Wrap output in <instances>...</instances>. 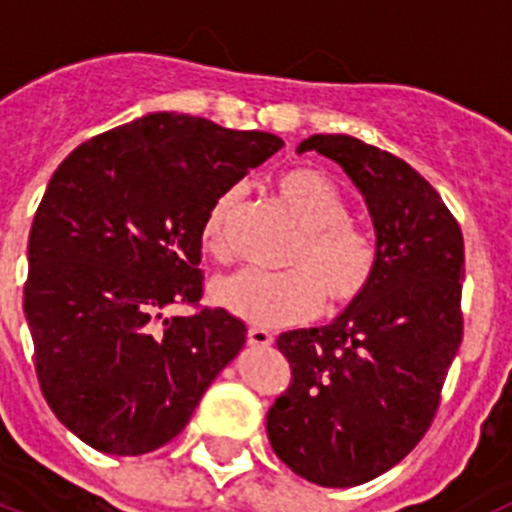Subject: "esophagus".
<instances>
[{
    "label": "esophagus",
    "instance_id": "1",
    "mask_svg": "<svg viewBox=\"0 0 512 512\" xmlns=\"http://www.w3.org/2000/svg\"><path fill=\"white\" fill-rule=\"evenodd\" d=\"M248 343H251L253 348H269L271 343H274V336L264 328H251L248 330Z\"/></svg>",
    "mask_w": 512,
    "mask_h": 512
}]
</instances>
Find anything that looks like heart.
Returning <instances> with one entry per match:
<instances>
[{
  "label": "heart",
  "instance_id": "obj_1",
  "mask_svg": "<svg viewBox=\"0 0 512 512\" xmlns=\"http://www.w3.org/2000/svg\"><path fill=\"white\" fill-rule=\"evenodd\" d=\"M282 210L302 230L289 251L287 274L238 271L215 279L212 302L248 323L295 325L315 318L325 300L343 310L361 300L377 279L379 243L351 223V207L338 184L315 169H292L274 184ZM243 205L241 189H228L207 210L202 251L217 261L233 256V225Z\"/></svg>",
  "mask_w": 512,
  "mask_h": 512
}]
</instances>
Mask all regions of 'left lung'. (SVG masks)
<instances>
[{
    "instance_id": "obj_1",
    "label": "left lung",
    "mask_w": 512,
    "mask_h": 512,
    "mask_svg": "<svg viewBox=\"0 0 512 512\" xmlns=\"http://www.w3.org/2000/svg\"><path fill=\"white\" fill-rule=\"evenodd\" d=\"M364 194L377 230L372 289L325 328L277 341L292 379L266 415L271 449L312 485L356 487L400 464L428 433L464 336V235L402 158L351 135H312Z\"/></svg>"
}]
</instances>
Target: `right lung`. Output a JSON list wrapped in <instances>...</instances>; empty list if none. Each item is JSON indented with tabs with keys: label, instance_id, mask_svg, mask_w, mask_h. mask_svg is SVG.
<instances>
[{
	"label": "right lung",
	"instance_id": "add662e5",
	"mask_svg": "<svg viewBox=\"0 0 512 512\" xmlns=\"http://www.w3.org/2000/svg\"><path fill=\"white\" fill-rule=\"evenodd\" d=\"M282 146L153 112L81 143L51 176L22 305L45 402L92 449L138 456L169 443L243 348L246 325L200 305L202 223ZM169 304L195 312L158 324Z\"/></svg>",
	"mask_w": 512,
	"mask_h": 512
}]
</instances>
